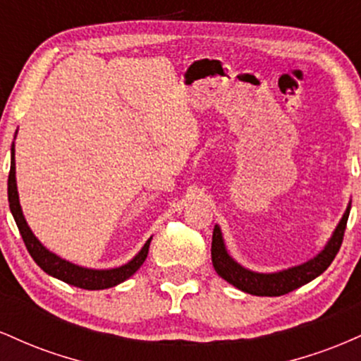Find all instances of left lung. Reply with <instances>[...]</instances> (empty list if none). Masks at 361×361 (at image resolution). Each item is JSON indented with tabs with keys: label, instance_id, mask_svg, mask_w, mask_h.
<instances>
[{
	"label": "left lung",
	"instance_id": "1",
	"mask_svg": "<svg viewBox=\"0 0 361 361\" xmlns=\"http://www.w3.org/2000/svg\"><path fill=\"white\" fill-rule=\"evenodd\" d=\"M351 202L348 204L345 214H343L341 221L338 222L336 229L333 231L331 238L327 239L326 246L317 252L314 258L305 261V263L297 264V267L285 268V270L273 271V273H259L252 271L250 268L243 267L238 263L233 256L227 251L226 243H224L221 227L215 224L214 234H212V264L217 271V275L234 285L235 288L243 290V292L251 293V295L258 297H280L285 293L292 292V290L302 287V285L309 283L314 279H317L321 273L327 270L331 263H333L334 256L338 255L339 247H341L343 235H345L348 215H350Z\"/></svg>",
	"mask_w": 361,
	"mask_h": 361
}]
</instances>
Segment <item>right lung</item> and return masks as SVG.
<instances>
[{
    "mask_svg": "<svg viewBox=\"0 0 361 361\" xmlns=\"http://www.w3.org/2000/svg\"><path fill=\"white\" fill-rule=\"evenodd\" d=\"M18 132V130H16ZM15 132V137H16ZM8 202H10V210L13 214V219L18 226L20 234H22L25 246H27L28 252L34 258V261L39 264L47 275L54 276V279L66 281V283L74 285L78 288L85 290H103L115 287V285L122 283L127 279H130L135 271L142 267V263L147 258L149 252V244L151 239L149 238L146 244L140 247V251L134 256L128 263L122 264V267L109 268V270H94V268H86L80 267V264H74L71 261L61 258L56 252L49 251L39 239L35 238V234L32 233V229L28 227L27 221H25V215L20 205V197H18V188H16V168H15V142L11 144V166H10V175H8Z\"/></svg>",
    "mask_w": 361,
    "mask_h": 361,
    "instance_id": "obj_1",
    "label": "right lung"
}]
</instances>
